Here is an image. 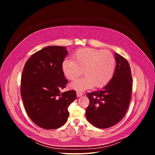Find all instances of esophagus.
Here are the masks:
<instances>
[{
  "instance_id": "esophagus-1",
  "label": "esophagus",
  "mask_w": 155,
  "mask_h": 155,
  "mask_svg": "<svg viewBox=\"0 0 155 155\" xmlns=\"http://www.w3.org/2000/svg\"><path fill=\"white\" fill-rule=\"evenodd\" d=\"M83 95V93H81V91H77V96L78 97H81Z\"/></svg>"
}]
</instances>
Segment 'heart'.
Wrapping results in <instances>:
<instances>
[{
    "instance_id": "obj_1",
    "label": "heart",
    "mask_w": 155,
    "mask_h": 155,
    "mask_svg": "<svg viewBox=\"0 0 155 155\" xmlns=\"http://www.w3.org/2000/svg\"><path fill=\"white\" fill-rule=\"evenodd\" d=\"M115 65V58L109 51L81 48L74 53L73 60L64 59L61 68L65 77L71 80L80 76L83 71L85 76L70 84L71 89L83 91L94 86L102 87L107 85L114 75Z\"/></svg>"
}]
</instances>
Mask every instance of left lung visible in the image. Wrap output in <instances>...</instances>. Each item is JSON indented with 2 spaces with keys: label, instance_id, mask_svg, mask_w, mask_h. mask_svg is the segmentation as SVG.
<instances>
[{
  "label": "left lung",
  "instance_id": "obj_1",
  "mask_svg": "<svg viewBox=\"0 0 155 155\" xmlns=\"http://www.w3.org/2000/svg\"><path fill=\"white\" fill-rule=\"evenodd\" d=\"M115 58L117 66L111 80L102 90L87 94L90 105L86 109V118L101 129L112 127L121 121L131 97L132 80L129 64L117 53Z\"/></svg>",
  "mask_w": 155,
  "mask_h": 155
}]
</instances>
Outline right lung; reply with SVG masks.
<instances>
[{"instance_id": "add662e5", "label": "right lung", "mask_w": 155, "mask_h": 155, "mask_svg": "<svg viewBox=\"0 0 155 155\" xmlns=\"http://www.w3.org/2000/svg\"><path fill=\"white\" fill-rule=\"evenodd\" d=\"M68 53L61 46H49L28 60L22 74L21 95L31 120L45 129L60 127L67 121L68 108L76 98L74 90L61 93L68 83L61 64Z\"/></svg>"}]
</instances>
